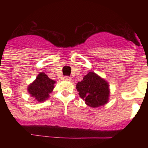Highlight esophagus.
<instances>
[{
  "mask_svg": "<svg viewBox=\"0 0 148 148\" xmlns=\"http://www.w3.org/2000/svg\"><path fill=\"white\" fill-rule=\"evenodd\" d=\"M64 80L65 81H68V82H70V81L72 80V78H70V77H69V76H66L64 78Z\"/></svg>",
  "mask_w": 148,
  "mask_h": 148,
  "instance_id": "34e87169",
  "label": "esophagus"
}]
</instances>
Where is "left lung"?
Masks as SVG:
<instances>
[{
	"mask_svg": "<svg viewBox=\"0 0 148 148\" xmlns=\"http://www.w3.org/2000/svg\"><path fill=\"white\" fill-rule=\"evenodd\" d=\"M78 95L90 108H99L108 104L110 99L109 83L94 72H89L76 84Z\"/></svg>",
	"mask_w": 148,
	"mask_h": 148,
	"instance_id": "left-lung-1",
	"label": "left lung"
}]
</instances>
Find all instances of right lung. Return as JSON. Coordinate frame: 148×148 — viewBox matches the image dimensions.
I'll return each instance as SVG.
<instances>
[{"label": "right lung", "instance_id": "obj_1", "mask_svg": "<svg viewBox=\"0 0 148 148\" xmlns=\"http://www.w3.org/2000/svg\"><path fill=\"white\" fill-rule=\"evenodd\" d=\"M56 81L49 78L45 73L41 72L37 75L35 80L27 87L29 95L38 102L45 101L49 97V93L53 92Z\"/></svg>", "mask_w": 148, "mask_h": 148}]
</instances>
